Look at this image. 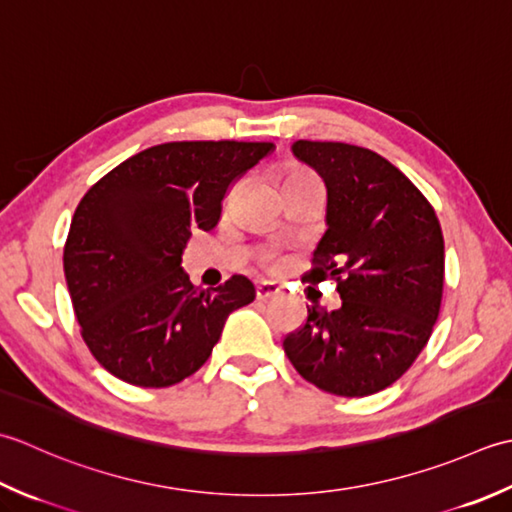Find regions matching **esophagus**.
<instances>
[{
  "instance_id": "obj_1",
  "label": "esophagus",
  "mask_w": 512,
  "mask_h": 512,
  "mask_svg": "<svg viewBox=\"0 0 512 512\" xmlns=\"http://www.w3.org/2000/svg\"><path fill=\"white\" fill-rule=\"evenodd\" d=\"M278 294H280V287L276 283H258L256 285V300H260V302H265Z\"/></svg>"
}]
</instances>
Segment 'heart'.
<instances>
[{
    "label": "heart",
    "instance_id": "1",
    "mask_svg": "<svg viewBox=\"0 0 512 512\" xmlns=\"http://www.w3.org/2000/svg\"><path fill=\"white\" fill-rule=\"evenodd\" d=\"M307 187H320L322 190V183L318 176L307 170V168H291L285 179H283V190L289 192V190H307Z\"/></svg>",
    "mask_w": 512,
    "mask_h": 512
}]
</instances>
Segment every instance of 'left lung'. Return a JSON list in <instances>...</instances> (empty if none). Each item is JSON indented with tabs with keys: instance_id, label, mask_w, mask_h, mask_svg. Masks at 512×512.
Instances as JSON below:
<instances>
[{
	"instance_id": "1",
	"label": "left lung",
	"mask_w": 512,
	"mask_h": 512,
	"mask_svg": "<svg viewBox=\"0 0 512 512\" xmlns=\"http://www.w3.org/2000/svg\"><path fill=\"white\" fill-rule=\"evenodd\" d=\"M291 150L327 185V232L305 280H336L342 305L307 307L283 347L318 389L364 398L402 378L431 338L444 289L442 227L384 156L336 141L300 139Z\"/></svg>"
}]
</instances>
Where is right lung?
Here are the masks:
<instances>
[{
	"instance_id": "1",
	"label": "right lung",
	"mask_w": 512,
	"mask_h": 512,
	"mask_svg": "<svg viewBox=\"0 0 512 512\" xmlns=\"http://www.w3.org/2000/svg\"><path fill=\"white\" fill-rule=\"evenodd\" d=\"M271 150L274 143H161L81 198L64 274L81 338L114 378L148 389L185 380L212 356L227 316L256 298L245 276L194 287L181 256L194 229L216 227L229 185Z\"/></svg>"
}]
</instances>
